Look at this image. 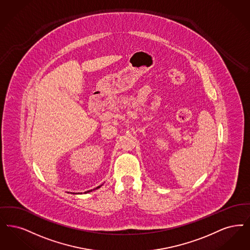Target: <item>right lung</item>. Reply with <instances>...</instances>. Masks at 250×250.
I'll use <instances>...</instances> for the list:
<instances>
[{
	"label": "right lung",
	"mask_w": 250,
	"mask_h": 250,
	"mask_svg": "<svg viewBox=\"0 0 250 250\" xmlns=\"http://www.w3.org/2000/svg\"><path fill=\"white\" fill-rule=\"evenodd\" d=\"M102 185H103V184H102ZM102 185H100V186H98V187H97V188H95L94 190H98V189H100V187H101ZM90 191H92V190H87V191H84L83 193H88V192H90ZM70 193H73V194H79L80 192H78V193H77V192H70ZM81 194H82V192H81Z\"/></svg>",
	"instance_id": "add662e5"
}]
</instances>
